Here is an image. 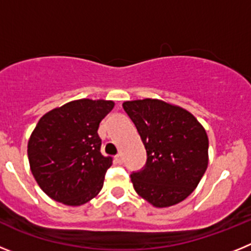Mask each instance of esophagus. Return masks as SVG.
<instances>
[{
  "label": "esophagus",
  "mask_w": 251,
  "mask_h": 251,
  "mask_svg": "<svg viewBox=\"0 0 251 251\" xmlns=\"http://www.w3.org/2000/svg\"><path fill=\"white\" fill-rule=\"evenodd\" d=\"M114 161L117 162V163H119V165H121V163H123V154H122V153L117 154V156L114 157Z\"/></svg>",
  "instance_id": "obj_1"
}]
</instances>
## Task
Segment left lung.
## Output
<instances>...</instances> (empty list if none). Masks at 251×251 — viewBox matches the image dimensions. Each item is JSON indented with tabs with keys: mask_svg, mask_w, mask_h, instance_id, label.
I'll list each match as a JSON object with an SVG mask.
<instances>
[{
	"mask_svg": "<svg viewBox=\"0 0 251 251\" xmlns=\"http://www.w3.org/2000/svg\"><path fill=\"white\" fill-rule=\"evenodd\" d=\"M147 152L143 170L130 175L137 194L154 207H170L194 192L208 165L202 124L178 105L159 99L124 101Z\"/></svg>",
	"mask_w": 251,
	"mask_h": 251,
	"instance_id": "1",
	"label": "left lung"
}]
</instances>
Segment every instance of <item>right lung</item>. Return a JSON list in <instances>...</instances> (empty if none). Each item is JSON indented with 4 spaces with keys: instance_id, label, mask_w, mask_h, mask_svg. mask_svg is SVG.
I'll list each match as a JSON object with an SVG mask.
<instances>
[{
    "instance_id": "right-lung-1",
    "label": "right lung",
    "mask_w": 251,
    "mask_h": 251,
    "mask_svg": "<svg viewBox=\"0 0 251 251\" xmlns=\"http://www.w3.org/2000/svg\"><path fill=\"white\" fill-rule=\"evenodd\" d=\"M113 106L112 100L79 99L40 118L27 156L37 185L52 200L80 206L100 192L113 159L101 154L98 128Z\"/></svg>"
}]
</instances>
